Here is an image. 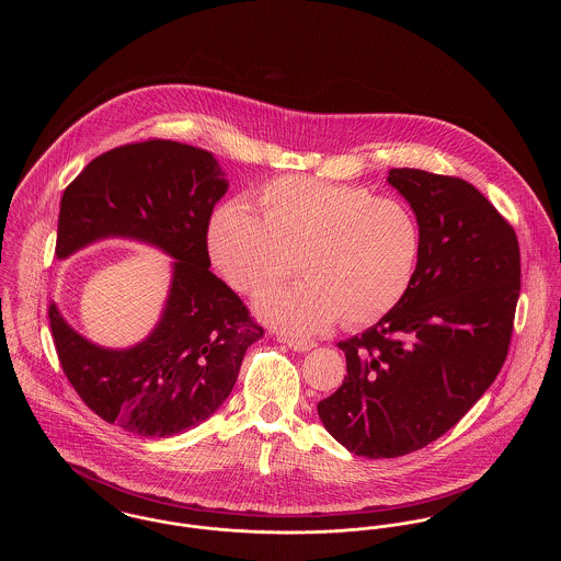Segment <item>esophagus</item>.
Instances as JSON below:
<instances>
[{
	"label": "esophagus",
	"instance_id": "obj_1",
	"mask_svg": "<svg viewBox=\"0 0 561 561\" xmlns=\"http://www.w3.org/2000/svg\"><path fill=\"white\" fill-rule=\"evenodd\" d=\"M279 341L286 343L293 351H298V353H305V351H311V348L316 347V343H313V341H307V339H288V336H282Z\"/></svg>",
	"mask_w": 561,
	"mask_h": 561
}]
</instances>
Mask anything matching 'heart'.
I'll return each mask as SVG.
<instances>
[{"label": "heart", "mask_w": 561, "mask_h": 561, "mask_svg": "<svg viewBox=\"0 0 561 561\" xmlns=\"http://www.w3.org/2000/svg\"><path fill=\"white\" fill-rule=\"evenodd\" d=\"M243 202L218 206L208 250L227 282L267 293L298 271L307 282L267 294L259 313L286 332H321L334 321L368 325L408 293L423 250L414 210L396 197L313 176H282Z\"/></svg>", "instance_id": "b5f03b06"}]
</instances>
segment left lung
I'll return each instance as SVG.
<instances>
[{"instance_id":"8db88e82","label":"left lung","mask_w":561,"mask_h":561,"mask_svg":"<svg viewBox=\"0 0 561 561\" xmlns=\"http://www.w3.org/2000/svg\"><path fill=\"white\" fill-rule=\"evenodd\" d=\"M389 185L416 214L423 250L400 302L341 341L347 376L318 403L348 453L396 458L453 428L507 359L519 298V243L478 188L456 176L393 168Z\"/></svg>"}]
</instances>
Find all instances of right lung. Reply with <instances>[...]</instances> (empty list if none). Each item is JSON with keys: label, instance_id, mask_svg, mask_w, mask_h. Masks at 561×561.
<instances>
[{"label": "right lung", "instance_id": "right-lung-1", "mask_svg": "<svg viewBox=\"0 0 561 561\" xmlns=\"http://www.w3.org/2000/svg\"><path fill=\"white\" fill-rule=\"evenodd\" d=\"M227 187L210 151L151 138L99 156L62 193L60 261L105 238L145 241L174 259L160 321L134 347H99L54 302L48 309L71 387L94 414L128 433L170 437L210 419L229 398L245 348L265 334L208 268V222Z\"/></svg>", "mask_w": 561, "mask_h": 561}]
</instances>
